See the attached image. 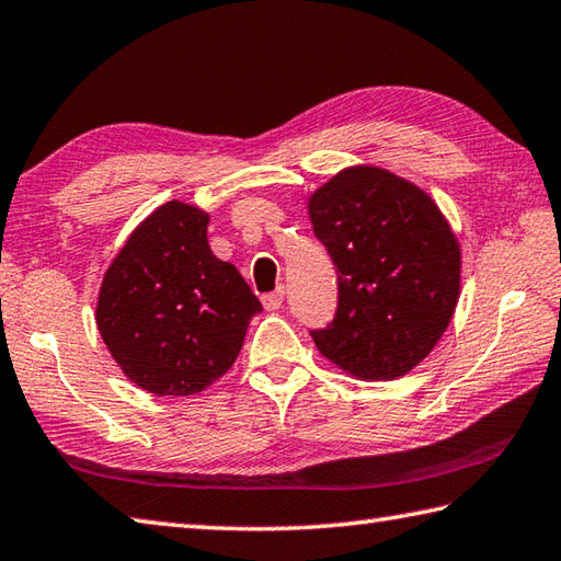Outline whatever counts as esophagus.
I'll return each mask as SVG.
<instances>
[{"label":"esophagus","instance_id":"obj_1","mask_svg":"<svg viewBox=\"0 0 561 561\" xmlns=\"http://www.w3.org/2000/svg\"><path fill=\"white\" fill-rule=\"evenodd\" d=\"M262 304H264V309H267V311L282 309V304H284V287L274 289V291H270V294H262Z\"/></svg>","mask_w":561,"mask_h":561}]
</instances>
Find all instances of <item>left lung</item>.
I'll return each mask as SVG.
<instances>
[{"instance_id": "left-lung-1", "label": "left lung", "mask_w": 561, "mask_h": 561, "mask_svg": "<svg viewBox=\"0 0 561 561\" xmlns=\"http://www.w3.org/2000/svg\"><path fill=\"white\" fill-rule=\"evenodd\" d=\"M339 274V307L311 339L360 380H394L432 353L461 289V250L436 203L378 167L343 169L309 198Z\"/></svg>"}]
</instances>
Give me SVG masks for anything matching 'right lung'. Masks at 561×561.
I'll list each match as a JSON object with an SVG mask.
<instances>
[{
	"label": "right lung",
	"mask_w": 561,
	"mask_h": 561,
	"mask_svg": "<svg viewBox=\"0 0 561 561\" xmlns=\"http://www.w3.org/2000/svg\"><path fill=\"white\" fill-rule=\"evenodd\" d=\"M208 213L169 201L112 260L95 321L112 358L151 394H196L230 370L262 311L242 274L210 252Z\"/></svg>",
	"instance_id": "obj_1"
}]
</instances>
